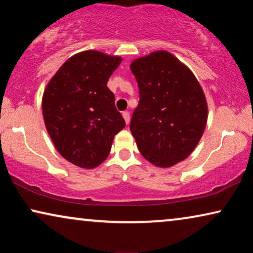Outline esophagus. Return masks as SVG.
Masks as SVG:
<instances>
[{
	"instance_id": "1",
	"label": "esophagus",
	"mask_w": 253,
	"mask_h": 253,
	"mask_svg": "<svg viewBox=\"0 0 253 253\" xmlns=\"http://www.w3.org/2000/svg\"><path fill=\"white\" fill-rule=\"evenodd\" d=\"M122 115L124 117V121H126V123L127 124L130 122V113L129 112H123Z\"/></svg>"
}]
</instances>
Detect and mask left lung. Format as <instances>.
<instances>
[{
  "mask_svg": "<svg viewBox=\"0 0 253 253\" xmlns=\"http://www.w3.org/2000/svg\"><path fill=\"white\" fill-rule=\"evenodd\" d=\"M139 103L130 130L141 155L168 168L195 150L207 122V102L192 71L166 50L136 58L130 65Z\"/></svg>",
  "mask_w": 253,
  "mask_h": 253,
  "instance_id": "8db88e82",
  "label": "left lung"
}]
</instances>
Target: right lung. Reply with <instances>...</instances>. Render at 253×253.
Here are the masks:
<instances>
[{"label":"right lung","instance_id":"add662e5","mask_svg":"<svg viewBox=\"0 0 253 253\" xmlns=\"http://www.w3.org/2000/svg\"><path fill=\"white\" fill-rule=\"evenodd\" d=\"M122 62L98 50H85L65 61L44 88L46 129L62 157L92 169L108 157L114 136L126 126L107 82Z\"/></svg>","mask_w":253,"mask_h":253}]
</instances>
